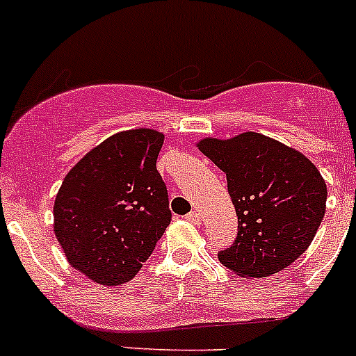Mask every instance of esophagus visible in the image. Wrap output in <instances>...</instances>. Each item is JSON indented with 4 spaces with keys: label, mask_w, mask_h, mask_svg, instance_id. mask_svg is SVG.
<instances>
[{
    "label": "esophagus",
    "mask_w": 356,
    "mask_h": 356,
    "mask_svg": "<svg viewBox=\"0 0 356 356\" xmlns=\"http://www.w3.org/2000/svg\"><path fill=\"white\" fill-rule=\"evenodd\" d=\"M186 218H188L189 222H193V224H200V222H201V217H200V213H198V211H195V210H193V211H189V213L186 215Z\"/></svg>",
    "instance_id": "esophagus-1"
}]
</instances>
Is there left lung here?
I'll return each instance as SVG.
<instances>
[{"label":"left lung","mask_w":356,"mask_h":356,"mask_svg":"<svg viewBox=\"0 0 356 356\" xmlns=\"http://www.w3.org/2000/svg\"><path fill=\"white\" fill-rule=\"evenodd\" d=\"M227 177L238 238L218 261L241 277L277 274L305 253L325 213L327 186L303 153L260 132L196 145Z\"/></svg>","instance_id":"1"}]
</instances>
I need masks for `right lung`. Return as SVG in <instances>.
I'll use <instances>...</instances> for the list:
<instances>
[{
	"instance_id": "add662e5",
	"label": "right lung",
	"mask_w": 356,
	"mask_h": 356,
	"mask_svg": "<svg viewBox=\"0 0 356 356\" xmlns=\"http://www.w3.org/2000/svg\"><path fill=\"white\" fill-rule=\"evenodd\" d=\"M165 136L131 129L86 153L55 198V236L67 261L103 286L129 282L170 224L167 186L156 170Z\"/></svg>"
}]
</instances>
